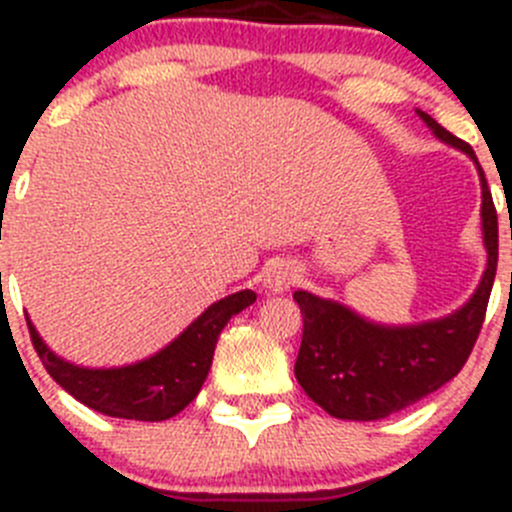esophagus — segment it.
<instances>
[{"mask_svg": "<svg viewBox=\"0 0 512 512\" xmlns=\"http://www.w3.org/2000/svg\"><path fill=\"white\" fill-rule=\"evenodd\" d=\"M294 280H297V270L287 260L270 262V267L265 270V289L272 294L287 292L294 285Z\"/></svg>", "mask_w": 512, "mask_h": 512, "instance_id": "1", "label": "esophagus"}]
</instances>
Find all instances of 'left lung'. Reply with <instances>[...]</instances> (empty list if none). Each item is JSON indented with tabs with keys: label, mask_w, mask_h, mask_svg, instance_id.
Instances as JSON below:
<instances>
[{
	"label": "left lung",
	"mask_w": 512,
	"mask_h": 512,
	"mask_svg": "<svg viewBox=\"0 0 512 512\" xmlns=\"http://www.w3.org/2000/svg\"><path fill=\"white\" fill-rule=\"evenodd\" d=\"M438 141L458 148L480 175V220L488 265L476 292L463 307L441 319L418 324H379L347 304L297 289L304 332L294 376L314 404L344 421H379L433 394L463 369L485 319L498 265V215L483 168L468 143L418 111Z\"/></svg>",
	"instance_id": "obj_1"
}]
</instances>
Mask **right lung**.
Here are the masks:
<instances>
[{
    "instance_id": "1",
    "label": "right lung",
    "mask_w": 512,
    "mask_h": 512,
    "mask_svg": "<svg viewBox=\"0 0 512 512\" xmlns=\"http://www.w3.org/2000/svg\"><path fill=\"white\" fill-rule=\"evenodd\" d=\"M257 299L252 289L227 294L210 304L168 347L126 366H79L51 352L27 317L32 344L51 379L76 401L103 416L131 421H165L198 396L213 364L220 332L235 314Z\"/></svg>"
}]
</instances>
